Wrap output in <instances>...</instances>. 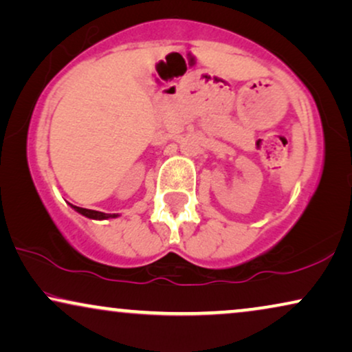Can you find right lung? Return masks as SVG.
<instances>
[{
	"label": "right lung",
	"mask_w": 352,
	"mask_h": 352,
	"mask_svg": "<svg viewBox=\"0 0 352 352\" xmlns=\"http://www.w3.org/2000/svg\"><path fill=\"white\" fill-rule=\"evenodd\" d=\"M72 206V204H70ZM72 208L77 210L78 214L85 215L88 219H96V220H102V219H111V217H117V214H104V212H100V210H91V209H83V208H78V206H72Z\"/></svg>",
	"instance_id": "1"
}]
</instances>
